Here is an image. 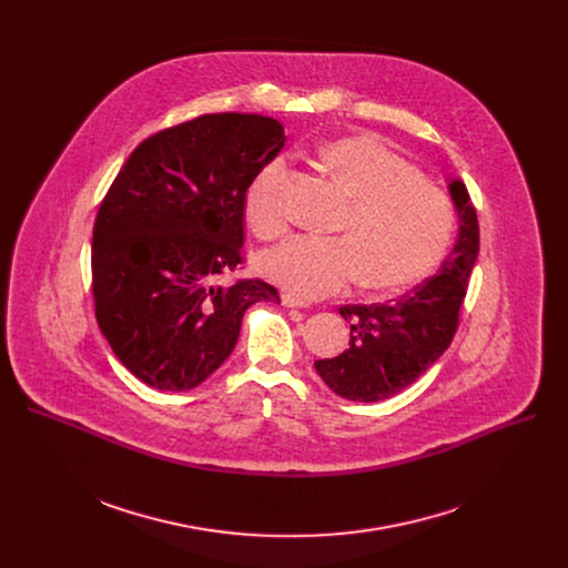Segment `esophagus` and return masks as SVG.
<instances>
[{
  "mask_svg": "<svg viewBox=\"0 0 568 568\" xmlns=\"http://www.w3.org/2000/svg\"><path fill=\"white\" fill-rule=\"evenodd\" d=\"M283 305H285V307H303L305 303L298 301V298L292 296V294H283Z\"/></svg>",
  "mask_w": 568,
  "mask_h": 568,
  "instance_id": "obj_1",
  "label": "esophagus"
}]
</instances>
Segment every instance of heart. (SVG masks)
I'll use <instances>...</instances> for the list:
<instances>
[{
    "instance_id": "obj_1",
    "label": "heart",
    "mask_w": 568,
    "mask_h": 568,
    "mask_svg": "<svg viewBox=\"0 0 568 568\" xmlns=\"http://www.w3.org/2000/svg\"><path fill=\"white\" fill-rule=\"evenodd\" d=\"M321 164L353 195L344 235H294L263 256V272L292 296L310 301L344 292L355 281L371 290L407 287L429 274L449 247L454 211L447 195L373 136H344L318 150ZM287 161L258 171L245 215L261 237L287 229L281 182Z\"/></svg>"
}]
</instances>
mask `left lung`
<instances>
[{
  "mask_svg": "<svg viewBox=\"0 0 568 568\" xmlns=\"http://www.w3.org/2000/svg\"><path fill=\"white\" fill-rule=\"evenodd\" d=\"M449 193L460 222L440 272L386 303L339 307L351 323L348 351L314 362L337 395L353 402L386 399L414 384L452 344L478 256V220L463 182L454 180Z\"/></svg>",
  "mask_w": 568,
  "mask_h": 568,
  "instance_id": "left-lung-1",
  "label": "left lung"
}]
</instances>
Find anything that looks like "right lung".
Wrapping results in <instances>:
<instances>
[{"label":"right lung","mask_w":568,"mask_h":568,"mask_svg":"<svg viewBox=\"0 0 568 568\" xmlns=\"http://www.w3.org/2000/svg\"><path fill=\"white\" fill-rule=\"evenodd\" d=\"M285 143L263 114H202L143 139L101 202L92 237L99 328L121 364L159 390L202 384L233 351L242 314L281 303L242 265L245 195Z\"/></svg>","instance_id":"1"}]
</instances>
